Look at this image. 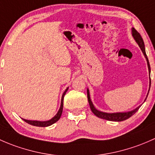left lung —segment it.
<instances>
[{
  "label": "left lung",
  "mask_w": 155,
  "mask_h": 155,
  "mask_svg": "<svg viewBox=\"0 0 155 155\" xmlns=\"http://www.w3.org/2000/svg\"><path fill=\"white\" fill-rule=\"evenodd\" d=\"M132 35H133L134 38V39L136 40L137 44L139 45L140 48H141L142 51H143L144 56L146 57V60H147L148 67H149V74H150V72H151V68H150L149 62V60H148L147 55H146V54L144 42H143V38L141 37V36H140V33H139L138 32H137V30L134 29V28H132ZM150 87H151V78H150ZM149 89H150V88H149ZM148 95H149V93L147 94V97H148ZM147 97H146V98H147ZM87 98H88L89 107H90V109H91V110H92V112L93 113L95 116H98V117L101 118V119H106V120H108V121L121 122V121L126 120V119H129L130 116H133V115L134 114V113H136L137 110H138L139 108L141 107V106H140V107H138L137 108H136L135 110H134L129 111V112H125V113H104V112H101V111H99V110H96L95 108V107L93 106V104H92V101H91V100H90V96H89V92L88 89H87ZM146 100H145V101H146Z\"/></svg>",
  "instance_id": "left-lung-1"
}]
</instances>
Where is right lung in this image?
Returning a JSON list of instances; mask_svg holds the SVG:
<instances>
[{"mask_svg": "<svg viewBox=\"0 0 155 155\" xmlns=\"http://www.w3.org/2000/svg\"><path fill=\"white\" fill-rule=\"evenodd\" d=\"M67 90H68V88H67L65 92H63V95H62V99H61V105H60V108L59 110V111L57 112L56 116H54V118H52L51 119L48 121H45V122H39V121H31V120H27V119H23L25 122H26L27 123L30 124V125H33V126H37V127H48V126H50L53 125L54 123H55L56 122L60 119V116H61L62 113H63V98H64L65 95H66Z\"/></svg>", "mask_w": 155, "mask_h": 155, "instance_id": "obj_1", "label": "right lung"}]
</instances>
